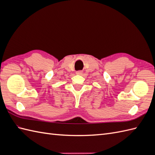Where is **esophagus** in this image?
Returning a JSON list of instances; mask_svg holds the SVG:
<instances>
[{"instance_id":"obj_1","label":"esophagus","mask_w":155,"mask_h":155,"mask_svg":"<svg viewBox=\"0 0 155 155\" xmlns=\"http://www.w3.org/2000/svg\"><path fill=\"white\" fill-rule=\"evenodd\" d=\"M83 74V72L82 71H78V72H76V74H78V75H81Z\"/></svg>"}]
</instances>
